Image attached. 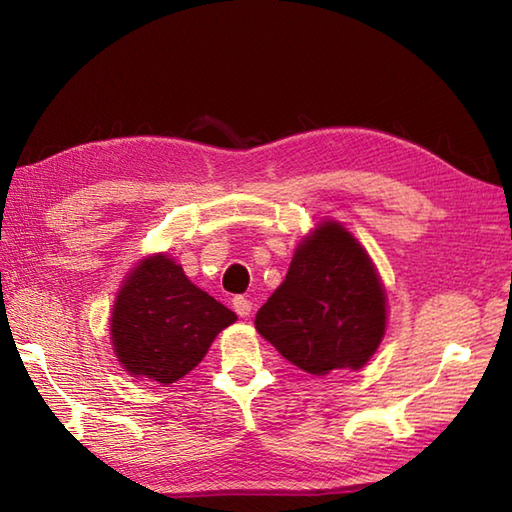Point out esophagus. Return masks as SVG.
Instances as JSON below:
<instances>
[{"instance_id":"esophagus-1","label":"esophagus","mask_w":512,"mask_h":512,"mask_svg":"<svg viewBox=\"0 0 512 512\" xmlns=\"http://www.w3.org/2000/svg\"><path fill=\"white\" fill-rule=\"evenodd\" d=\"M233 310L239 314V317H248L250 310H253V301L246 297H235L233 299Z\"/></svg>"}]
</instances>
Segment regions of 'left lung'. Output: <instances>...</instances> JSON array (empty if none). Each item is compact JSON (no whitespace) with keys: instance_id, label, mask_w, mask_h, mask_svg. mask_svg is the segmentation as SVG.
<instances>
[{"instance_id":"obj_1","label":"left lung","mask_w":512,"mask_h":512,"mask_svg":"<svg viewBox=\"0 0 512 512\" xmlns=\"http://www.w3.org/2000/svg\"><path fill=\"white\" fill-rule=\"evenodd\" d=\"M385 290L361 244L323 222L303 239L288 275L259 308L255 328L314 376L361 369L385 334Z\"/></svg>"}]
</instances>
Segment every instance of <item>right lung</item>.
Masks as SVG:
<instances>
[{
	"label": "right lung",
	"mask_w": 512,
	"mask_h": 512,
	"mask_svg": "<svg viewBox=\"0 0 512 512\" xmlns=\"http://www.w3.org/2000/svg\"><path fill=\"white\" fill-rule=\"evenodd\" d=\"M235 312L193 286L167 255L143 259L114 303L112 343L129 374L176 383L235 323Z\"/></svg>",
	"instance_id": "obj_1"
}]
</instances>
